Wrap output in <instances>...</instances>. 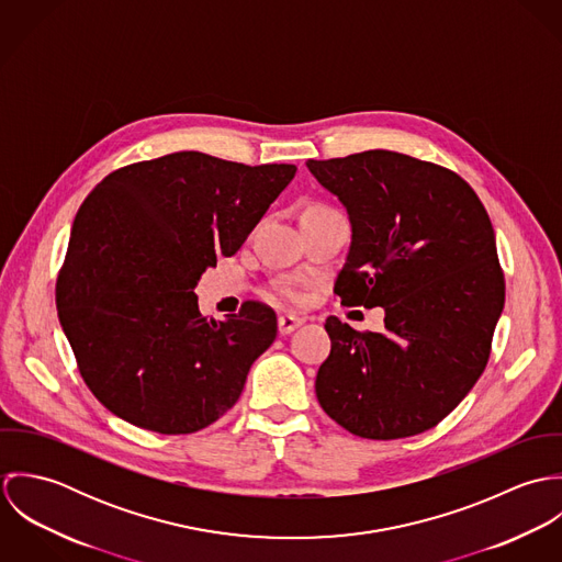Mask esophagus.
I'll use <instances>...</instances> for the list:
<instances>
[{"label":"esophagus","instance_id":"34e87169","mask_svg":"<svg viewBox=\"0 0 562 562\" xmlns=\"http://www.w3.org/2000/svg\"><path fill=\"white\" fill-rule=\"evenodd\" d=\"M301 324H303V318L292 316V314H283V316H279V333H281V335H290V333L296 330Z\"/></svg>","mask_w":562,"mask_h":562}]
</instances>
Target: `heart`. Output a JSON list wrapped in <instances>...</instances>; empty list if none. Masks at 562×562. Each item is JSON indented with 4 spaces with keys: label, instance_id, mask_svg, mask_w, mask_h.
I'll return each instance as SVG.
<instances>
[{
    "label": "heart",
    "instance_id": "heart-1",
    "mask_svg": "<svg viewBox=\"0 0 562 562\" xmlns=\"http://www.w3.org/2000/svg\"><path fill=\"white\" fill-rule=\"evenodd\" d=\"M283 294H285L288 299H292V301H299V299H301V294H299L296 290H292V288H285V290H283Z\"/></svg>",
    "mask_w": 562,
    "mask_h": 562
}]
</instances>
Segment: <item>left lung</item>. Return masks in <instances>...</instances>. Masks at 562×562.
Listing matches in <instances>:
<instances>
[{
  "label": "left lung",
  "mask_w": 562,
  "mask_h": 562,
  "mask_svg": "<svg viewBox=\"0 0 562 562\" xmlns=\"http://www.w3.org/2000/svg\"><path fill=\"white\" fill-rule=\"evenodd\" d=\"M307 168L350 221L335 294L344 305L385 312L381 333L326 318L330 355L316 396L352 435L424 432L481 379L504 310L488 214L457 172L396 151L310 160Z\"/></svg>",
  "instance_id": "left-lung-1"
}]
</instances>
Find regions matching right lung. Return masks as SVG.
<instances>
[{
  "mask_svg": "<svg viewBox=\"0 0 562 562\" xmlns=\"http://www.w3.org/2000/svg\"><path fill=\"white\" fill-rule=\"evenodd\" d=\"M177 151L110 172L81 203L56 285L81 379L116 417L161 435L196 432L240 398L277 337L270 307L207 321L194 288L232 257L294 179Z\"/></svg>",
  "mask_w": 562,
  "mask_h": 562,
  "instance_id": "obj_1",
  "label": "right lung"
}]
</instances>
